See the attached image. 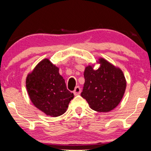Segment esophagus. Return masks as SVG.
<instances>
[{"mask_svg": "<svg viewBox=\"0 0 151 151\" xmlns=\"http://www.w3.org/2000/svg\"><path fill=\"white\" fill-rule=\"evenodd\" d=\"M80 93H81V88H80L79 86H76L75 88V90L73 91V93L75 95H79L80 94Z\"/></svg>", "mask_w": 151, "mask_h": 151, "instance_id": "1", "label": "esophagus"}]
</instances>
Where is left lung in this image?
Here are the masks:
<instances>
[{"label":"left lung","mask_w":151,"mask_h":151,"mask_svg":"<svg viewBox=\"0 0 151 151\" xmlns=\"http://www.w3.org/2000/svg\"><path fill=\"white\" fill-rule=\"evenodd\" d=\"M100 65L95 70L96 64ZM85 82L81 96L90 108L98 112H109L118 106L127 88V80L120 68L99 58L84 71Z\"/></svg>","instance_id":"8db88e82"}]
</instances>
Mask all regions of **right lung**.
Segmentation results:
<instances>
[{
  "instance_id": "add662e5",
  "label": "right lung",
  "mask_w": 151,
  "mask_h": 151,
  "mask_svg": "<svg viewBox=\"0 0 151 151\" xmlns=\"http://www.w3.org/2000/svg\"><path fill=\"white\" fill-rule=\"evenodd\" d=\"M26 87L32 104L45 115L53 117L64 114L74 97L67 90L59 68L48 58L41 60L27 74Z\"/></svg>"
}]
</instances>
